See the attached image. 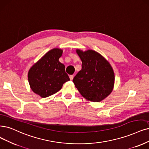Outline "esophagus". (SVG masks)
Returning <instances> with one entry per match:
<instances>
[{"label":"esophagus","mask_w":149,"mask_h":149,"mask_svg":"<svg viewBox=\"0 0 149 149\" xmlns=\"http://www.w3.org/2000/svg\"><path fill=\"white\" fill-rule=\"evenodd\" d=\"M69 78H70V79L72 80L73 79H74V75H69Z\"/></svg>","instance_id":"obj_1"}]
</instances>
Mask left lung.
Here are the masks:
<instances>
[{"instance_id": "left-lung-1", "label": "left lung", "mask_w": 149, "mask_h": 149, "mask_svg": "<svg viewBox=\"0 0 149 149\" xmlns=\"http://www.w3.org/2000/svg\"><path fill=\"white\" fill-rule=\"evenodd\" d=\"M81 69L73 79L75 87L86 100L100 102L112 91L115 76L111 65L102 56L93 50H77Z\"/></svg>"}]
</instances>
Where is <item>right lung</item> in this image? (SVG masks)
Returning a JSON list of instances; mask_svg holds the SVG:
<instances>
[{"instance_id": "right-lung-1", "label": "right lung", "mask_w": 149, "mask_h": 149, "mask_svg": "<svg viewBox=\"0 0 149 149\" xmlns=\"http://www.w3.org/2000/svg\"><path fill=\"white\" fill-rule=\"evenodd\" d=\"M62 53L61 49H52L29 70L28 80L31 89L42 97L56 93L65 82L70 80L64 65L59 61Z\"/></svg>"}]
</instances>
